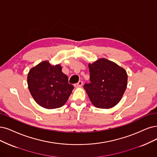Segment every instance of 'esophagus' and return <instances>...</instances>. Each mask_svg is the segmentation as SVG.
Instances as JSON below:
<instances>
[{"mask_svg": "<svg viewBox=\"0 0 157 157\" xmlns=\"http://www.w3.org/2000/svg\"><path fill=\"white\" fill-rule=\"evenodd\" d=\"M82 85H83V82H82V81H79L78 83L74 84V86H75V87H81V86H82Z\"/></svg>", "mask_w": 157, "mask_h": 157, "instance_id": "34e87169", "label": "esophagus"}]
</instances>
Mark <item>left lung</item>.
<instances>
[{
    "mask_svg": "<svg viewBox=\"0 0 157 157\" xmlns=\"http://www.w3.org/2000/svg\"><path fill=\"white\" fill-rule=\"evenodd\" d=\"M89 68L90 82L83 86L92 103L100 109L117 105L127 88L125 70L105 58L89 63Z\"/></svg>",
    "mask_w": 157,
    "mask_h": 157,
    "instance_id": "left-lung-1",
    "label": "left lung"
}]
</instances>
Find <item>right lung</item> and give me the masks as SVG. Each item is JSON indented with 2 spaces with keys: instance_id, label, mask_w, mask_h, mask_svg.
<instances>
[{
  "instance_id": "obj_1",
  "label": "right lung",
  "mask_w": 157,
  "mask_h": 157,
  "mask_svg": "<svg viewBox=\"0 0 157 157\" xmlns=\"http://www.w3.org/2000/svg\"><path fill=\"white\" fill-rule=\"evenodd\" d=\"M61 66L40 62L28 74V89L36 103L45 109H53L65 105L74 89Z\"/></svg>"
}]
</instances>
